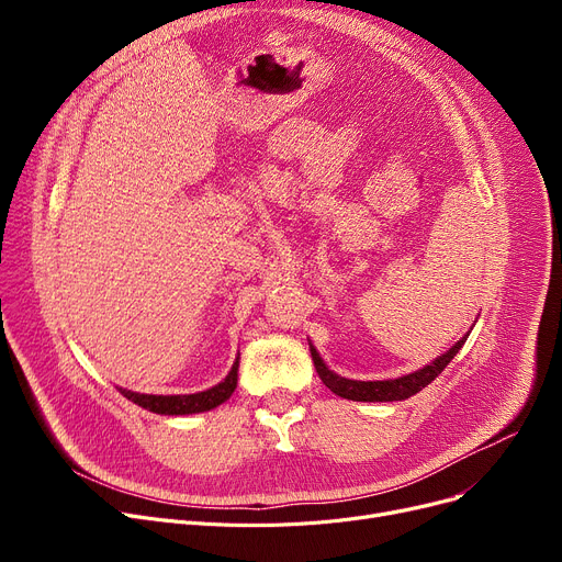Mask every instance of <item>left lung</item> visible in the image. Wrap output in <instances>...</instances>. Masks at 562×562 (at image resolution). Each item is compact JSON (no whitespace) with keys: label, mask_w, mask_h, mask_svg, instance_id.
<instances>
[{"label":"left lung","mask_w":562,"mask_h":562,"mask_svg":"<svg viewBox=\"0 0 562 562\" xmlns=\"http://www.w3.org/2000/svg\"><path fill=\"white\" fill-rule=\"evenodd\" d=\"M469 333L456 344L451 346L445 356H439L437 360H432L430 364H426L424 369L415 371V373H407L394 380H348L337 375L335 371H330L326 367V362L321 360V356L316 352V348L310 344L312 350V360L316 367L318 378L323 380V385H326L330 392H335L341 398L348 401H364V403H387V401H405L409 396H415L417 392H422L426 385L447 369V364L458 356V350L464 346Z\"/></svg>","instance_id":"left-lung-1"}]
</instances>
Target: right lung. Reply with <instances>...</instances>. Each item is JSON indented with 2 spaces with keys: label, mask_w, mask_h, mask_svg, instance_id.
Wrapping results in <instances>:
<instances>
[{
  "label": "right lung",
  "mask_w": 562,
  "mask_h": 562,
  "mask_svg": "<svg viewBox=\"0 0 562 562\" xmlns=\"http://www.w3.org/2000/svg\"><path fill=\"white\" fill-rule=\"evenodd\" d=\"M239 371V358L232 364L229 373L225 375L223 382L214 385L212 390H204L198 394H175V396H161V394H138V392H130V390H121V394L125 398H130L132 403L155 412V415H195V412H206L214 409L216 405L225 403L232 392L236 390V373Z\"/></svg>",
  "instance_id": "obj_1"
}]
</instances>
